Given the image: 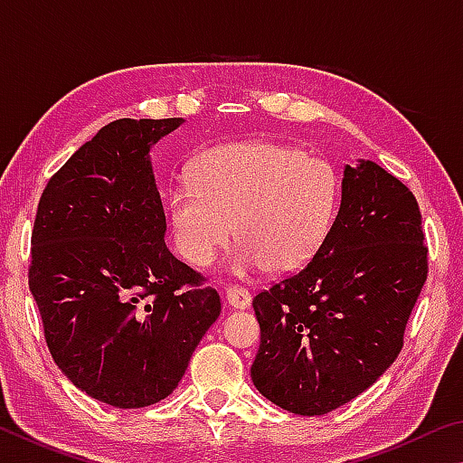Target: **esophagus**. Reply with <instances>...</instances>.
<instances>
[{
  "label": "esophagus",
  "instance_id": "esophagus-1",
  "mask_svg": "<svg viewBox=\"0 0 463 463\" xmlns=\"http://www.w3.org/2000/svg\"><path fill=\"white\" fill-rule=\"evenodd\" d=\"M224 296H226V302L231 304L232 308H247L250 304V294L247 292L245 288L241 286H226L224 289Z\"/></svg>",
  "mask_w": 463,
  "mask_h": 463
}]
</instances>
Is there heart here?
Segmentation results:
<instances>
[{"mask_svg": "<svg viewBox=\"0 0 463 463\" xmlns=\"http://www.w3.org/2000/svg\"><path fill=\"white\" fill-rule=\"evenodd\" d=\"M341 182L325 159L300 148L253 140L216 146L167 194L175 249L206 265L232 241L241 273L300 269L323 247L339 206Z\"/></svg>", "mask_w": 463, "mask_h": 463, "instance_id": "obj_1", "label": "heart"}]
</instances>
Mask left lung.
<instances>
[{"mask_svg":"<svg viewBox=\"0 0 463 463\" xmlns=\"http://www.w3.org/2000/svg\"><path fill=\"white\" fill-rule=\"evenodd\" d=\"M417 198L372 161L345 167L323 247L253 298L250 378L279 409L318 417L354 401L401 354L429 273Z\"/></svg>","mask_w":463,"mask_h":463,"instance_id":"left-lung-1","label":"left lung"}]
</instances>
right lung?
Masks as SVG:
<instances>
[{
    "label": "right lung",
    "mask_w": 463,
    "mask_h": 463,
    "mask_svg": "<svg viewBox=\"0 0 463 463\" xmlns=\"http://www.w3.org/2000/svg\"><path fill=\"white\" fill-rule=\"evenodd\" d=\"M184 118L106 124L54 174L33 229L28 286L54 364L116 409L169 396L221 296L165 245L148 151Z\"/></svg>",
    "instance_id": "obj_1"
}]
</instances>
